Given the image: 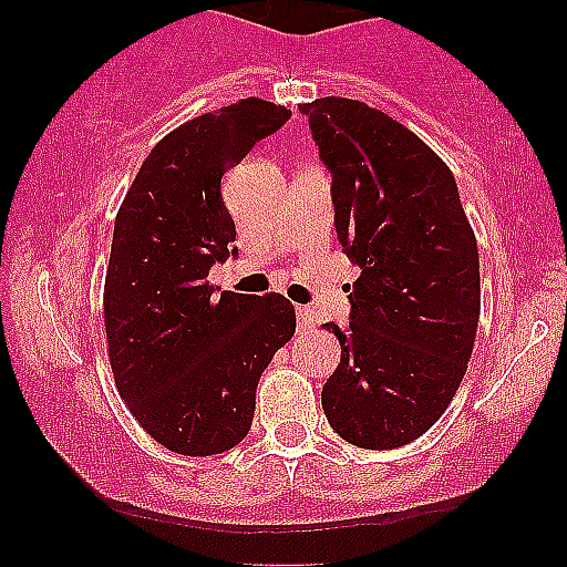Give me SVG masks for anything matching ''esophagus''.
I'll list each match as a JSON object with an SVG mask.
<instances>
[{
  "label": "esophagus",
  "instance_id": "1",
  "mask_svg": "<svg viewBox=\"0 0 567 567\" xmlns=\"http://www.w3.org/2000/svg\"><path fill=\"white\" fill-rule=\"evenodd\" d=\"M296 315H298V328L301 330H311L317 324V317L315 311H311V306H296Z\"/></svg>",
  "mask_w": 567,
  "mask_h": 567
}]
</instances>
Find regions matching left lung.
Returning <instances> with one entry per match:
<instances>
[{
  "instance_id": "8db88e82",
  "label": "left lung",
  "mask_w": 567,
  "mask_h": 567,
  "mask_svg": "<svg viewBox=\"0 0 567 567\" xmlns=\"http://www.w3.org/2000/svg\"><path fill=\"white\" fill-rule=\"evenodd\" d=\"M333 175L336 234L360 266L341 362L322 386L336 434L368 451L419 440L451 405L480 322L477 239L451 167L405 125L349 97L301 103Z\"/></svg>"
}]
</instances>
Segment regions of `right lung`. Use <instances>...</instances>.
<instances>
[{
  "label": "right lung",
  "instance_id": "right-lung-1",
  "mask_svg": "<svg viewBox=\"0 0 567 567\" xmlns=\"http://www.w3.org/2000/svg\"><path fill=\"white\" fill-rule=\"evenodd\" d=\"M290 112L243 97L188 120L148 152L114 220L103 288L109 362L135 421L181 455L247 437L256 386L296 333L285 296H213L210 266L237 252L220 178Z\"/></svg>",
  "mask_w": 567,
  "mask_h": 567
}]
</instances>
